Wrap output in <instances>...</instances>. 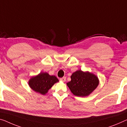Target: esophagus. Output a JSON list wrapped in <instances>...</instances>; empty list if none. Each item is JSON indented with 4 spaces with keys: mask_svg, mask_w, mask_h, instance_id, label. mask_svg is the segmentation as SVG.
Returning <instances> with one entry per match:
<instances>
[{
    "mask_svg": "<svg viewBox=\"0 0 127 127\" xmlns=\"http://www.w3.org/2000/svg\"><path fill=\"white\" fill-rule=\"evenodd\" d=\"M60 81H61L62 82L66 81V77H62L61 78H60Z\"/></svg>",
    "mask_w": 127,
    "mask_h": 127,
    "instance_id": "esophagus-1",
    "label": "esophagus"
}]
</instances>
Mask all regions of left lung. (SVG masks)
<instances>
[{"mask_svg":"<svg viewBox=\"0 0 127 127\" xmlns=\"http://www.w3.org/2000/svg\"><path fill=\"white\" fill-rule=\"evenodd\" d=\"M99 80L96 75L89 72L78 70L71 76V81L67 83L70 91L77 96H86L96 88Z\"/></svg>","mask_w":127,"mask_h":127,"instance_id":"obj_1","label":"left lung"}]
</instances>
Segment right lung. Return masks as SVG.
Returning <instances> with one entry per match:
<instances>
[{
	"instance_id": "1",
	"label": "right lung",
	"mask_w": 127,
	"mask_h": 127,
	"mask_svg": "<svg viewBox=\"0 0 127 127\" xmlns=\"http://www.w3.org/2000/svg\"><path fill=\"white\" fill-rule=\"evenodd\" d=\"M58 82L57 78L54 75H50L47 73H40L33 77L29 81V85L33 90L45 95L53 86Z\"/></svg>"
}]
</instances>
